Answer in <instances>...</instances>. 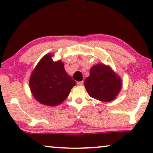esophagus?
<instances>
[{
	"label": "esophagus",
	"instance_id": "34e87169",
	"mask_svg": "<svg viewBox=\"0 0 153 153\" xmlns=\"http://www.w3.org/2000/svg\"><path fill=\"white\" fill-rule=\"evenodd\" d=\"M83 84H84V82L83 81H81V82H77V84L78 85V86H82Z\"/></svg>",
	"mask_w": 153,
	"mask_h": 153
}]
</instances>
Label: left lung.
<instances>
[{
	"instance_id": "8db88e82",
	"label": "left lung",
	"mask_w": 153,
	"mask_h": 153,
	"mask_svg": "<svg viewBox=\"0 0 153 153\" xmlns=\"http://www.w3.org/2000/svg\"><path fill=\"white\" fill-rule=\"evenodd\" d=\"M84 86L92 98L109 102L119 94L122 82L110 66L98 63L90 68V76L85 79Z\"/></svg>"
}]
</instances>
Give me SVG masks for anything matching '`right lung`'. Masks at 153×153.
I'll list each match as a JSON object with an SVG mask.
<instances>
[{"instance_id":"add662e5","label":"right lung","mask_w":153,"mask_h":153,"mask_svg":"<svg viewBox=\"0 0 153 153\" xmlns=\"http://www.w3.org/2000/svg\"><path fill=\"white\" fill-rule=\"evenodd\" d=\"M53 55L46 54L33 69L30 77L31 92L37 101L54 107L68 97L76 82L67 74L61 60L53 61Z\"/></svg>"}]
</instances>
